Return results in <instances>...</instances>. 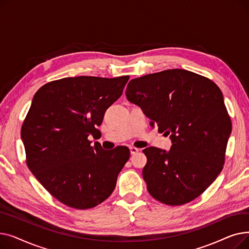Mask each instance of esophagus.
I'll return each instance as SVG.
<instances>
[{
	"label": "esophagus",
	"instance_id": "34e87169",
	"mask_svg": "<svg viewBox=\"0 0 249 249\" xmlns=\"http://www.w3.org/2000/svg\"><path fill=\"white\" fill-rule=\"evenodd\" d=\"M138 151H139V149L136 148V147H134V146L130 147V153H131V154H136Z\"/></svg>",
	"mask_w": 249,
	"mask_h": 249
}]
</instances>
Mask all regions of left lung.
I'll return each mask as SVG.
<instances>
[{"mask_svg":"<svg viewBox=\"0 0 249 249\" xmlns=\"http://www.w3.org/2000/svg\"><path fill=\"white\" fill-rule=\"evenodd\" d=\"M126 97L173 143L169 151L143 149L148 193L169 206L199 197L225 162L232 124L221 89L203 75L178 69L131 80Z\"/></svg>","mask_w":249,"mask_h":249,"instance_id":"1","label":"left lung"}]
</instances>
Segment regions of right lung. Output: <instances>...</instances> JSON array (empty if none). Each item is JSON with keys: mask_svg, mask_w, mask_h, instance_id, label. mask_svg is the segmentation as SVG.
<instances>
[{"mask_svg": "<svg viewBox=\"0 0 249 249\" xmlns=\"http://www.w3.org/2000/svg\"><path fill=\"white\" fill-rule=\"evenodd\" d=\"M129 75L76 76L39 89L21 128L26 163L60 203L86 210L113 193L130 158L126 146L105 150L88 137L97 135L105 112L119 99Z\"/></svg>", "mask_w": 249, "mask_h": 249, "instance_id": "add662e5", "label": "right lung"}]
</instances>
